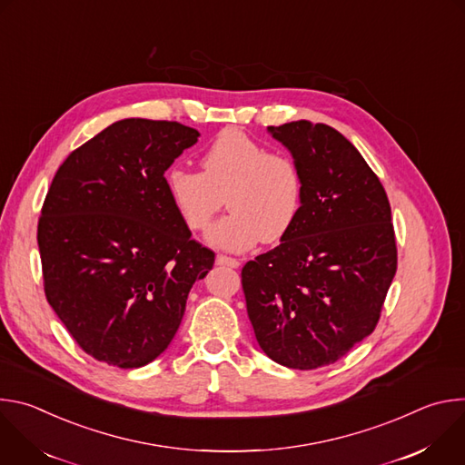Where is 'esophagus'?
<instances>
[{"label":"esophagus","mask_w":465,"mask_h":465,"mask_svg":"<svg viewBox=\"0 0 465 465\" xmlns=\"http://www.w3.org/2000/svg\"><path fill=\"white\" fill-rule=\"evenodd\" d=\"M215 262L219 264V267H230V269H237L241 264L235 257H228V255H223V253H219L215 257Z\"/></svg>","instance_id":"34e87169"}]
</instances>
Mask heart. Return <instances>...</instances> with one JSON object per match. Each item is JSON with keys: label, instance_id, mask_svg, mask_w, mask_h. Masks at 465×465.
Here are the masks:
<instances>
[{"label": "heart", "instance_id": "heart-1", "mask_svg": "<svg viewBox=\"0 0 465 465\" xmlns=\"http://www.w3.org/2000/svg\"><path fill=\"white\" fill-rule=\"evenodd\" d=\"M201 169L171 167L165 191L191 232L206 230L226 196L230 213L206 233L212 246L244 252L259 241H282L294 226L303 204V174L294 158L224 128L204 149Z\"/></svg>", "mask_w": 465, "mask_h": 465}]
</instances>
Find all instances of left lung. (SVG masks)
I'll return each instance as SVG.
<instances>
[{"mask_svg": "<svg viewBox=\"0 0 465 465\" xmlns=\"http://www.w3.org/2000/svg\"><path fill=\"white\" fill-rule=\"evenodd\" d=\"M303 174V204L282 242L241 278L261 350L314 370L371 335L397 269L386 191L361 153L323 123L269 126Z\"/></svg>", "mask_w": 465, "mask_h": 465, "instance_id": "1", "label": "left lung"}]
</instances>
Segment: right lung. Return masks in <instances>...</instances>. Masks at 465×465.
Segmentation results:
<instances>
[{
    "label": "right lung",
    "mask_w": 465,
    "mask_h": 465,
    "mask_svg": "<svg viewBox=\"0 0 465 465\" xmlns=\"http://www.w3.org/2000/svg\"><path fill=\"white\" fill-rule=\"evenodd\" d=\"M198 130L121 119L58 167L38 221L44 291L75 342L117 368L162 355L215 262L174 212L165 171Z\"/></svg>",
    "instance_id": "right-lung-1"
}]
</instances>
